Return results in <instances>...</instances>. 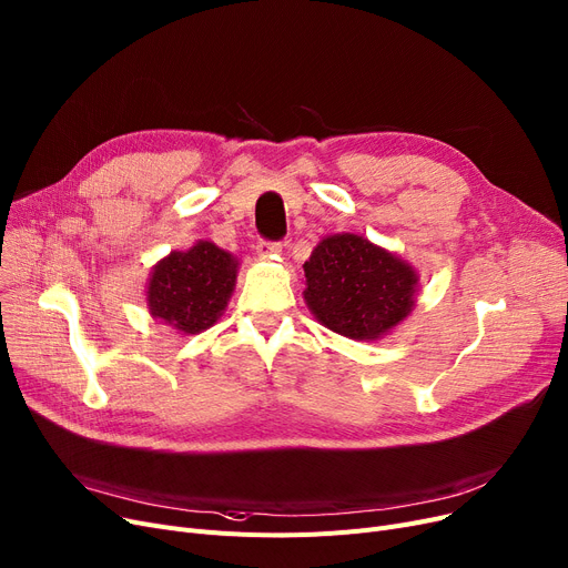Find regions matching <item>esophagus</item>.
I'll list each match as a JSON object with an SVG mask.
<instances>
[{
	"instance_id": "esophagus-1",
	"label": "esophagus",
	"mask_w": 568,
	"mask_h": 568,
	"mask_svg": "<svg viewBox=\"0 0 568 568\" xmlns=\"http://www.w3.org/2000/svg\"><path fill=\"white\" fill-rule=\"evenodd\" d=\"M281 251H283L281 241H266V239H260V241H257V253H260L262 257H274V255H278Z\"/></svg>"
}]
</instances>
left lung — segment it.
Instances as JSON below:
<instances>
[{"label": "left lung", "mask_w": 568, "mask_h": 568, "mask_svg": "<svg viewBox=\"0 0 568 568\" xmlns=\"http://www.w3.org/2000/svg\"><path fill=\"white\" fill-rule=\"evenodd\" d=\"M304 274V300L313 315L348 338L387 334L415 304V271L355 234L320 241Z\"/></svg>", "instance_id": "1"}]
</instances>
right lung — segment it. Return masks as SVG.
<instances>
[{
  "mask_svg": "<svg viewBox=\"0 0 568 568\" xmlns=\"http://www.w3.org/2000/svg\"><path fill=\"white\" fill-rule=\"evenodd\" d=\"M239 262L200 241L187 253H171L155 268L148 283V308L155 317L185 334L209 329L225 311L236 283Z\"/></svg>",
  "mask_w": 568,
  "mask_h": 568,
  "instance_id": "1",
  "label": "right lung"
}]
</instances>
